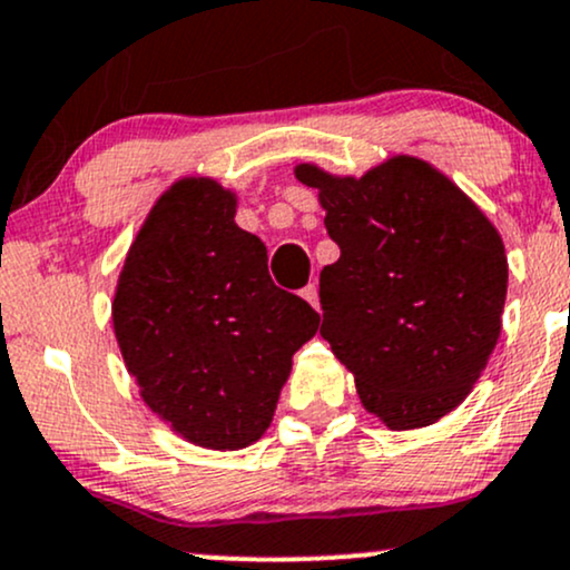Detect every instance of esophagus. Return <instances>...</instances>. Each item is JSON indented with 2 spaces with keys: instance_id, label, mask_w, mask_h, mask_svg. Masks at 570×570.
I'll return each mask as SVG.
<instances>
[{
  "instance_id": "esophagus-1",
  "label": "esophagus",
  "mask_w": 570,
  "mask_h": 570,
  "mask_svg": "<svg viewBox=\"0 0 570 570\" xmlns=\"http://www.w3.org/2000/svg\"><path fill=\"white\" fill-rule=\"evenodd\" d=\"M301 298H304V301H309V304L314 306V309H317L320 312V296H317V285H306L304 287V291H301Z\"/></svg>"
}]
</instances>
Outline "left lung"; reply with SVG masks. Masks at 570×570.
I'll use <instances>...</instances> for the list:
<instances>
[{
    "instance_id": "obj_1",
    "label": "left lung",
    "mask_w": 570,
    "mask_h": 570,
    "mask_svg": "<svg viewBox=\"0 0 570 570\" xmlns=\"http://www.w3.org/2000/svg\"><path fill=\"white\" fill-rule=\"evenodd\" d=\"M341 247L320 272L323 338L390 430L430 426L464 403L501 333L507 256L478 205L416 157L363 178L298 165Z\"/></svg>"
}]
</instances>
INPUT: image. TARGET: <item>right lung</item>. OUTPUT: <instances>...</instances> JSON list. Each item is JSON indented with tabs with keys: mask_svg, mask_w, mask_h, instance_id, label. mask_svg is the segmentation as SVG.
Listing matches in <instances>:
<instances>
[{
	"mask_svg": "<svg viewBox=\"0 0 570 570\" xmlns=\"http://www.w3.org/2000/svg\"><path fill=\"white\" fill-rule=\"evenodd\" d=\"M213 178L167 189L127 250L111 320L144 403L180 438L239 451L269 430L320 314L272 283L266 247Z\"/></svg>",
	"mask_w": 570,
	"mask_h": 570,
	"instance_id": "obj_1",
	"label": "right lung"
}]
</instances>
